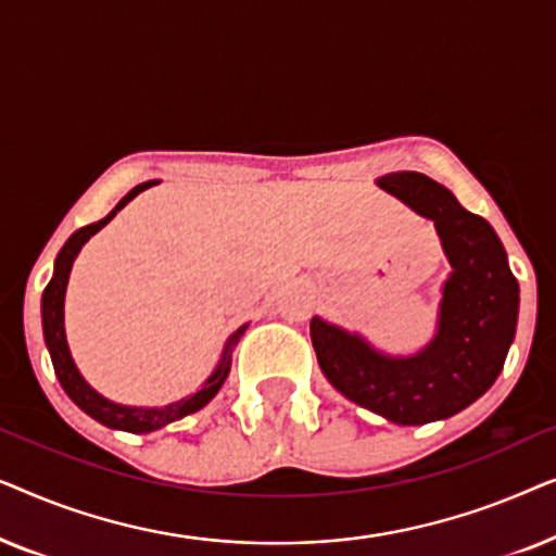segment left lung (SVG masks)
I'll return each mask as SVG.
<instances>
[{"mask_svg":"<svg viewBox=\"0 0 556 556\" xmlns=\"http://www.w3.org/2000/svg\"><path fill=\"white\" fill-rule=\"evenodd\" d=\"M377 187L432 219L451 263L432 339L413 354H387L359 331L311 318L318 367L346 400L397 425L447 420L496 382L519 318V283L483 217L417 172H394Z\"/></svg>","mask_w":556,"mask_h":556,"instance_id":"obj_1","label":"left lung"}]
</instances>
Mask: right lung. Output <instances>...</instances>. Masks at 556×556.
I'll use <instances>...</instances> for the list:
<instances>
[{
  "label": "right lung",
  "mask_w": 556,
  "mask_h": 556,
  "mask_svg": "<svg viewBox=\"0 0 556 556\" xmlns=\"http://www.w3.org/2000/svg\"><path fill=\"white\" fill-rule=\"evenodd\" d=\"M154 185H159L156 179L141 181V185H136L131 192H128L124 200H121L116 207H113L103 219H98V223H93V225H86V227H80V230H75L71 238H67L63 250L58 253L55 270H52L50 283L42 293L45 344H48L52 367H55V375L60 379V384H63L65 394L83 409V413L93 417L96 422H101L111 430L136 432V435H143V432H154L159 428H166L169 422H177V420H181V417L192 415V413H197V409H202L204 405H207V402L219 392V387L225 384L227 375H230L232 352H235V346H238L240 337L248 329V324H245V326H240V329L235 333H230V339H227L225 346H223V354H219V362H217L215 371H212V375L204 379V384L200 387V390H197L194 394H189V397L169 402V405H164V407L118 405V402H113L109 397H103L101 392H96L93 387L86 382V377L80 375V369L75 367L71 346H67V337H65V291H67V280H71V270H73L75 257H78L83 245H86V242L93 238L98 230H103V227L109 225L111 219L116 217L118 212L124 210L136 194H141L143 189H149Z\"/></svg>",
  "instance_id": "1"
}]
</instances>
